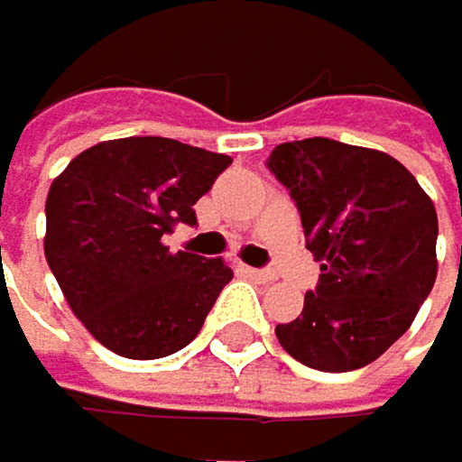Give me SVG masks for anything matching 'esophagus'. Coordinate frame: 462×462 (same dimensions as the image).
Returning <instances> with one entry per match:
<instances>
[{
	"mask_svg": "<svg viewBox=\"0 0 462 462\" xmlns=\"http://www.w3.org/2000/svg\"><path fill=\"white\" fill-rule=\"evenodd\" d=\"M246 274L254 280V282H274V274L272 272H260V269H246Z\"/></svg>",
	"mask_w": 462,
	"mask_h": 462,
	"instance_id": "1",
	"label": "esophagus"
}]
</instances>
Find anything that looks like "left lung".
<instances>
[{"instance_id": "1", "label": "left lung", "mask_w": 462, "mask_h": 462, "mask_svg": "<svg viewBox=\"0 0 462 462\" xmlns=\"http://www.w3.org/2000/svg\"><path fill=\"white\" fill-rule=\"evenodd\" d=\"M269 169L291 190L321 263L301 316L277 324L282 349L319 371L374 363L411 329L438 277L435 205L396 157L329 138L274 146Z\"/></svg>"}]
</instances>
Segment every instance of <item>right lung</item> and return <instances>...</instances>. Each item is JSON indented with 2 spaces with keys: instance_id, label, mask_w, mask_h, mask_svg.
<instances>
[{
  "instance_id": "obj_1",
  "label": "right lung",
  "mask_w": 462,
  "mask_h": 462,
  "mask_svg": "<svg viewBox=\"0 0 462 462\" xmlns=\"http://www.w3.org/2000/svg\"><path fill=\"white\" fill-rule=\"evenodd\" d=\"M229 163V154L135 135L79 152L51 182L46 263L110 352L157 360L199 335L233 269L224 257L169 252L163 236L197 224L193 205Z\"/></svg>"
}]
</instances>
